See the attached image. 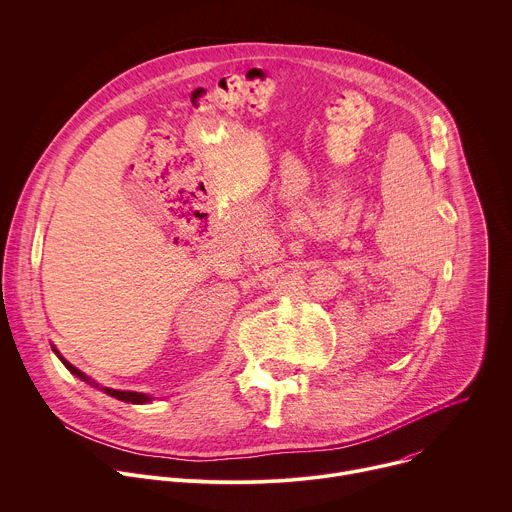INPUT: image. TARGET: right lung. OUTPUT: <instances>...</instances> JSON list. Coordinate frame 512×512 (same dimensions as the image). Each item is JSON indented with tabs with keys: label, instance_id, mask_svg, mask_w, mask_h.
I'll return each mask as SVG.
<instances>
[{
	"label": "right lung",
	"instance_id": "right-lung-1",
	"mask_svg": "<svg viewBox=\"0 0 512 512\" xmlns=\"http://www.w3.org/2000/svg\"><path fill=\"white\" fill-rule=\"evenodd\" d=\"M58 357H60V353H56ZM62 359V357H60ZM62 363L68 367V371L72 373V375H76V377H80L82 381H86V383H90V385H94V387H98L100 391H105V393H109L111 397H117V399H121V401H127V403H149L153 397H149V395H145V393H137V391H119V389H111V387H100L98 383H94L88 375H84L80 369H76L74 365H70L66 359H62Z\"/></svg>",
	"mask_w": 512,
	"mask_h": 512
}]
</instances>
